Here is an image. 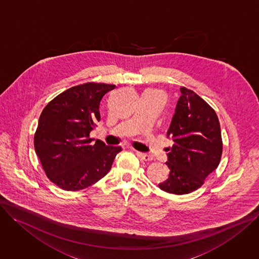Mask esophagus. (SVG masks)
I'll use <instances>...</instances> for the list:
<instances>
[{"instance_id":"obj_1","label":"esophagus","mask_w":259,"mask_h":259,"mask_svg":"<svg viewBox=\"0 0 259 259\" xmlns=\"http://www.w3.org/2000/svg\"><path fill=\"white\" fill-rule=\"evenodd\" d=\"M137 155H138L141 159L145 160V161H152V159H153V157H152L151 155L146 154V153H142V152H138V151H137Z\"/></svg>"}]
</instances>
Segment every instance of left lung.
I'll list each match as a JSON object with an SVG mask.
<instances>
[{
  "instance_id": "obj_1",
  "label": "left lung",
  "mask_w": 259,
  "mask_h": 259,
  "mask_svg": "<svg viewBox=\"0 0 259 259\" xmlns=\"http://www.w3.org/2000/svg\"><path fill=\"white\" fill-rule=\"evenodd\" d=\"M175 114L166 136L168 178L158 187L168 193L186 194L202 186L215 170L222 154L220 123L213 108L191 90L180 89Z\"/></svg>"
}]
</instances>
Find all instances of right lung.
I'll return each mask as SVG.
<instances>
[{
    "label": "right lung",
    "mask_w": 259,
    "mask_h": 259,
    "mask_svg": "<svg viewBox=\"0 0 259 259\" xmlns=\"http://www.w3.org/2000/svg\"><path fill=\"white\" fill-rule=\"evenodd\" d=\"M113 84L74 86L43 109L34 137L35 151L46 176L64 190L89 187L110 170L120 146L90 138L101 120L100 103Z\"/></svg>",
    "instance_id": "1"
}]
</instances>
